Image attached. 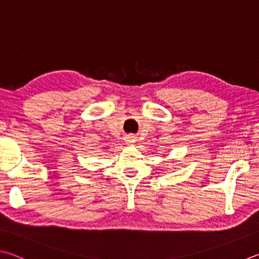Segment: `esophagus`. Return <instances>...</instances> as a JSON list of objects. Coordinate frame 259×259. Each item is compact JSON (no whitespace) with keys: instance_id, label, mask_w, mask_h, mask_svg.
<instances>
[{"instance_id":"34e87169","label":"esophagus","mask_w":259,"mask_h":259,"mask_svg":"<svg viewBox=\"0 0 259 259\" xmlns=\"http://www.w3.org/2000/svg\"><path fill=\"white\" fill-rule=\"evenodd\" d=\"M125 142H126V143H135V142H136L135 136H133V135L126 136V137H125Z\"/></svg>"}]
</instances>
